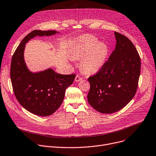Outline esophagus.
<instances>
[{
	"mask_svg": "<svg viewBox=\"0 0 156 156\" xmlns=\"http://www.w3.org/2000/svg\"><path fill=\"white\" fill-rule=\"evenodd\" d=\"M82 80V79L79 76H76V78H75V81L76 82H79V81H80V80Z\"/></svg>",
	"mask_w": 156,
	"mask_h": 156,
	"instance_id": "1",
	"label": "esophagus"
}]
</instances>
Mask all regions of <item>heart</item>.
<instances>
[{
    "instance_id": "1",
    "label": "heart",
    "mask_w": 156,
    "mask_h": 156,
    "mask_svg": "<svg viewBox=\"0 0 156 156\" xmlns=\"http://www.w3.org/2000/svg\"><path fill=\"white\" fill-rule=\"evenodd\" d=\"M109 54V47L103 42L90 35H84L74 43L70 53L73 60L81 58L80 66L87 74L98 72L104 65Z\"/></svg>"
}]
</instances>
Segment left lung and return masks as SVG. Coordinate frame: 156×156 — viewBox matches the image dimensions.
Returning <instances> with one entry per match:
<instances>
[{
  "label": "left lung",
  "mask_w": 156,
  "mask_h": 156,
  "mask_svg": "<svg viewBox=\"0 0 156 156\" xmlns=\"http://www.w3.org/2000/svg\"><path fill=\"white\" fill-rule=\"evenodd\" d=\"M114 34L115 50L99 73L88 79V102L103 114L117 112L133 99L140 76V58L134 45L124 35Z\"/></svg>",
  "instance_id": "left-lung-1"
}]
</instances>
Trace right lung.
<instances>
[{
  "mask_svg": "<svg viewBox=\"0 0 156 156\" xmlns=\"http://www.w3.org/2000/svg\"><path fill=\"white\" fill-rule=\"evenodd\" d=\"M55 30H35L22 39L11 61L10 79L16 98L27 111L39 116L54 114L62 104L66 89L73 84L75 74L62 75L49 68L30 71L24 60L26 44L36 36H51Z\"/></svg>",
  "mask_w": 156,
  "mask_h": 156,
  "instance_id": "obj_1",
  "label": "right lung"
}]
</instances>
